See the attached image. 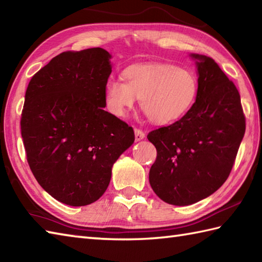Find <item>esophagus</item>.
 <instances>
[{
    "instance_id": "obj_1",
    "label": "esophagus",
    "mask_w": 262,
    "mask_h": 262,
    "mask_svg": "<svg viewBox=\"0 0 262 262\" xmlns=\"http://www.w3.org/2000/svg\"><path fill=\"white\" fill-rule=\"evenodd\" d=\"M143 138H145V133L141 129H138V128H135V140L138 142V141H142Z\"/></svg>"
}]
</instances>
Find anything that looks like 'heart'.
<instances>
[{"mask_svg": "<svg viewBox=\"0 0 262 262\" xmlns=\"http://www.w3.org/2000/svg\"><path fill=\"white\" fill-rule=\"evenodd\" d=\"M125 82L109 79L104 99L111 114L124 117L140 98L141 108L154 124L165 125L185 116L198 93V80L191 70L168 63L128 66Z\"/></svg>", "mask_w": 262, "mask_h": 262, "instance_id": "obj_1", "label": "heart"}]
</instances>
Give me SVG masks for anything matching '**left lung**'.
I'll use <instances>...</instances> for the list:
<instances>
[{"instance_id":"8db88e82","label":"left lung","mask_w":262,"mask_h":262,"mask_svg":"<svg viewBox=\"0 0 262 262\" xmlns=\"http://www.w3.org/2000/svg\"><path fill=\"white\" fill-rule=\"evenodd\" d=\"M197 59L196 101L180 120L148 133L157 148L149 183L163 202L186 206L210 196L229 178L246 133L236 86L215 60Z\"/></svg>"}]
</instances>
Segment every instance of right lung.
Returning a JSON list of instances; mask_svg holds the SVG:
<instances>
[{
	"label": "right lung",
	"mask_w": 262,
	"mask_h": 262,
	"mask_svg": "<svg viewBox=\"0 0 262 262\" xmlns=\"http://www.w3.org/2000/svg\"><path fill=\"white\" fill-rule=\"evenodd\" d=\"M110 57L99 47L64 52L26 91L20 125L28 164L39 185L70 206L101 197L114 163L135 141L133 127L103 110Z\"/></svg>",
	"instance_id": "right-lung-1"
}]
</instances>
